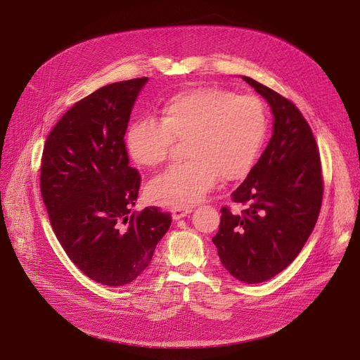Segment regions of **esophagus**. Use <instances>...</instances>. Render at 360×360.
<instances>
[{
    "label": "esophagus",
    "mask_w": 360,
    "mask_h": 360,
    "mask_svg": "<svg viewBox=\"0 0 360 360\" xmlns=\"http://www.w3.org/2000/svg\"><path fill=\"white\" fill-rule=\"evenodd\" d=\"M193 212V207L190 206H178V207H172V216L174 219H182L186 214H190Z\"/></svg>",
    "instance_id": "34e87169"
}]
</instances>
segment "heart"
I'll list each match as a JSON object with an SVG mask.
<instances>
[{"label":"heart","instance_id":"b5f03b06","mask_svg":"<svg viewBox=\"0 0 360 360\" xmlns=\"http://www.w3.org/2000/svg\"><path fill=\"white\" fill-rule=\"evenodd\" d=\"M268 129L263 101L253 94L216 86L181 91L160 108V122L135 120L127 132V150L143 167L162 165L175 141H185L188 160L169 167L148 186L151 200L178 207L205 198L224 181H237L252 170Z\"/></svg>","mask_w":360,"mask_h":360}]
</instances>
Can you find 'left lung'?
Listing matches in <instances>:
<instances>
[{"label":"left lung","mask_w":360,"mask_h":360,"mask_svg":"<svg viewBox=\"0 0 360 360\" xmlns=\"http://www.w3.org/2000/svg\"><path fill=\"white\" fill-rule=\"evenodd\" d=\"M243 79L268 100L274 135L232 201L241 213L222 207L221 225L212 238L224 268L247 284L283 272L302 252L315 228L323 195L316 139L288 98L248 76Z\"/></svg>","instance_id":"8db88e82"}]
</instances>
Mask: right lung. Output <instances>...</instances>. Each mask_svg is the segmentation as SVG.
I'll list each match as a JSON object with an SVG mask.
<instances>
[{"label":"right lung","mask_w":360,"mask_h":360,"mask_svg":"<svg viewBox=\"0 0 360 360\" xmlns=\"http://www.w3.org/2000/svg\"><path fill=\"white\" fill-rule=\"evenodd\" d=\"M147 79L105 85L75 103L42 151L41 194L56 237L77 268L108 287L141 275L172 224L155 206L131 212L141 175L129 166L124 134Z\"/></svg>","instance_id":"obj_1"}]
</instances>
